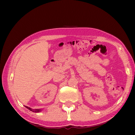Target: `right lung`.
Returning a JSON list of instances; mask_svg holds the SVG:
<instances>
[{
  "label": "right lung",
  "instance_id": "obj_1",
  "mask_svg": "<svg viewBox=\"0 0 135 135\" xmlns=\"http://www.w3.org/2000/svg\"><path fill=\"white\" fill-rule=\"evenodd\" d=\"M25 107H26L27 109H29V110H30V111L33 112L38 113V112H40L41 111V109H32V108H29V107H28V106H25Z\"/></svg>",
  "mask_w": 135,
  "mask_h": 135
}]
</instances>
